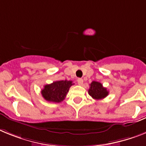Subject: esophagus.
I'll list each match as a JSON object with an SVG mask.
<instances>
[{"instance_id":"esophagus-1","label":"esophagus","mask_w":146,"mask_h":146,"mask_svg":"<svg viewBox=\"0 0 146 146\" xmlns=\"http://www.w3.org/2000/svg\"><path fill=\"white\" fill-rule=\"evenodd\" d=\"M77 82H78V84H79V85H82V84H83L84 81L82 78H78V79H77Z\"/></svg>"}]
</instances>
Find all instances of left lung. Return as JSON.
Returning <instances> with one entry per match:
<instances>
[{
  "instance_id": "obj_1",
  "label": "left lung",
  "mask_w": 146,
  "mask_h": 146,
  "mask_svg": "<svg viewBox=\"0 0 146 146\" xmlns=\"http://www.w3.org/2000/svg\"><path fill=\"white\" fill-rule=\"evenodd\" d=\"M88 90L89 95L95 100H101L108 96L109 91L103 87L102 84L98 82H93L90 84Z\"/></svg>"
}]
</instances>
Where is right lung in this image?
Instances as JSON below:
<instances>
[{
    "mask_svg": "<svg viewBox=\"0 0 146 146\" xmlns=\"http://www.w3.org/2000/svg\"><path fill=\"white\" fill-rule=\"evenodd\" d=\"M73 84L72 81H56L44 86L41 91L42 96L46 101L59 103L65 98L70 87Z\"/></svg>",
    "mask_w": 146,
    "mask_h": 146,
    "instance_id": "1",
    "label": "right lung"
}]
</instances>
